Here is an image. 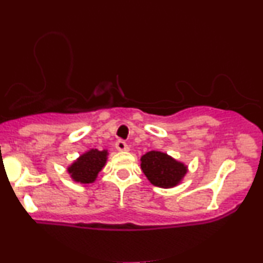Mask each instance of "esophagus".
I'll list each match as a JSON object with an SVG mask.
<instances>
[{
  "label": "esophagus",
  "mask_w": 263,
  "mask_h": 263,
  "mask_svg": "<svg viewBox=\"0 0 263 263\" xmlns=\"http://www.w3.org/2000/svg\"><path fill=\"white\" fill-rule=\"evenodd\" d=\"M115 147H116V149L120 151V152H125V151L129 149L127 142H124L123 140H117L116 143H115Z\"/></svg>",
  "instance_id": "esophagus-1"
}]
</instances>
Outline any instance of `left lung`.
I'll return each mask as SVG.
<instances>
[{"label": "left lung", "mask_w": 263, "mask_h": 263, "mask_svg": "<svg viewBox=\"0 0 263 263\" xmlns=\"http://www.w3.org/2000/svg\"><path fill=\"white\" fill-rule=\"evenodd\" d=\"M141 168L149 182L159 188L177 185L186 174V166L166 153L151 151L141 157Z\"/></svg>", "instance_id": "obj_1"}]
</instances>
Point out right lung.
I'll use <instances>...</instances> for the list:
<instances>
[{
  "mask_svg": "<svg viewBox=\"0 0 263 263\" xmlns=\"http://www.w3.org/2000/svg\"><path fill=\"white\" fill-rule=\"evenodd\" d=\"M107 152L105 149H91L82 154L77 161L68 167L71 178L80 183H92L97 178V175L106 163Z\"/></svg>",
  "mask_w": 263,
  "mask_h": 263,
  "instance_id": "right-lung-1",
  "label": "right lung"
}]
</instances>
